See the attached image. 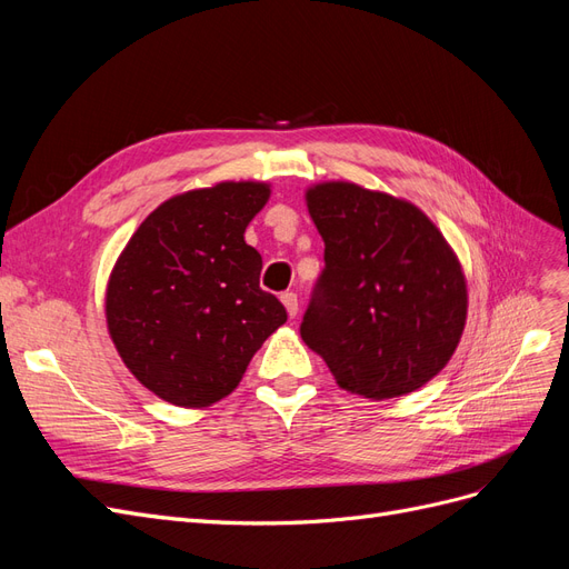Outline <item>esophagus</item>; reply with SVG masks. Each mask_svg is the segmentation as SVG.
<instances>
[{
  "label": "esophagus",
  "instance_id": "obj_1",
  "mask_svg": "<svg viewBox=\"0 0 569 569\" xmlns=\"http://www.w3.org/2000/svg\"><path fill=\"white\" fill-rule=\"evenodd\" d=\"M280 299H282L284 308H287V316L295 318V316L299 313V299H297L295 291H284V295H282Z\"/></svg>",
  "mask_w": 569,
  "mask_h": 569
}]
</instances>
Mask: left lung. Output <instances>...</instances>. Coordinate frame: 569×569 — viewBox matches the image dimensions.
<instances>
[{
    "label": "left lung",
    "mask_w": 569,
    "mask_h": 569,
    "mask_svg": "<svg viewBox=\"0 0 569 569\" xmlns=\"http://www.w3.org/2000/svg\"><path fill=\"white\" fill-rule=\"evenodd\" d=\"M306 206L325 268L301 339L341 389L396 399L449 363L468 318L458 256L418 206L353 182H320Z\"/></svg>",
    "instance_id": "1"
}]
</instances>
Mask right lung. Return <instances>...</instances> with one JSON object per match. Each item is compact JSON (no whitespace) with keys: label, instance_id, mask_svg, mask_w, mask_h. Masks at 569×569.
Wrapping results in <instances>:
<instances>
[{"label":"right lung","instance_id":"right-lung-1","mask_svg":"<svg viewBox=\"0 0 569 569\" xmlns=\"http://www.w3.org/2000/svg\"><path fill=\"white\" fill-rule=\"evenodd\" d=\"M266 182H218L151 211L118 256L107 325L128 370L159 399L203 408L234 391L253 353L287 322L258 287L263 258L244 242Z\"/></svg>","mask_w":569,"mask_h":569}]
</instances>
